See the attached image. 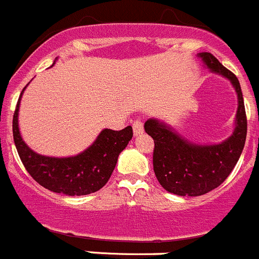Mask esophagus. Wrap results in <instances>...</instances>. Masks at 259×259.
Returning a JSON list of instances; mask_svg holds the SVG:
<instances>
[{"instance_id":"1","label":"esophagus","mask_w":259,"mask_h":259,"mask_svg":"<svg viewBox=\"0 0 259 259\" xmlns=\"http://www.w3.org/2000/svg\"><path fill=\"white\" fill-rule=\"evenodd\" d=\"M132 128H134L135 136L143 134V132H144L143 120H141V119H136V120H134V123H132Z\"/></svg>"}]
</instances>
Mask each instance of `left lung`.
Masks as SVG:
<instances>
[{
    "instance_id": "obj_1",
    "label": "left lung",
    "mask_w": 259,
    "mask_h": 259,
    "mask_svg": "<svg viewBox=\"0 0 259 259\" xmlns=\"http://www.w3.org/2000/svg\"><path fill=\"white\" fill-rule=\"evenodd\" d=\"M200 57L210 70L228 77L236 89L239 97L236 128L232 136L222 144L198 146L187 143L154 119L146 120L144 128L154 140L153 170L159 184L178 196H201L227 179L241 155L248 130L244 98L236 75L224 67L211 53H201Z\"/></svg>"
}]
</instances>
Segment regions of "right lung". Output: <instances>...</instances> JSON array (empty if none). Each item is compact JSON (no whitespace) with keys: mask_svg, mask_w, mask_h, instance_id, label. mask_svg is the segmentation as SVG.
I'll list each match as a JSON object with an SVG mask.
<instances>
[{"mask_svg":"<svg viewBox=\"0 0 259 259\" xmlns=\"http://www.w3.org/2000/svg\"><path fill=\"white\" fill-rule=\"evenodd\" d=\"M20 97L13 116V136L20 161L29 175L44 188L68 196H83L101 189L109 182L120 152L134 136L131 125L120 131L104 130L93 145L75 157H45L29 149L20 137L18 128Z\"/></svg>","mask_w":259,"mask_h":259,"instance_id":"right-lung-1","label":"right lung"}]
</instances>
